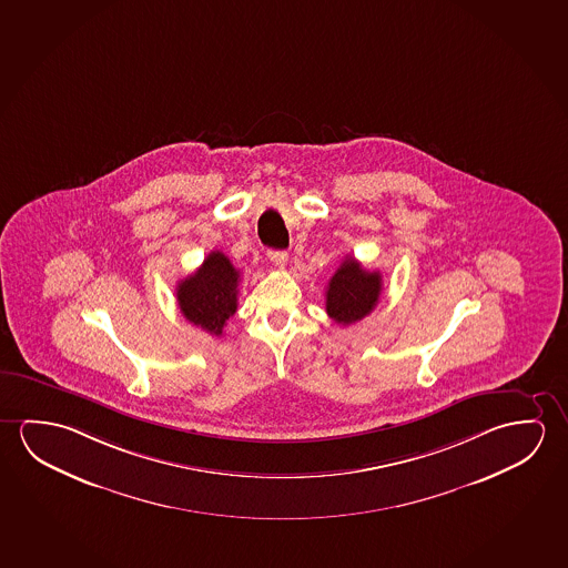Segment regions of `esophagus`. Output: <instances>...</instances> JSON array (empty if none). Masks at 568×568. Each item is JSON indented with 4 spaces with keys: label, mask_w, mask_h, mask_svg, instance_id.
Returning a JSON list of instances; mask_svg holds the SVG:
<instances>
[{
    "label": "esophagus",
    "mask_w": 568,
    "mask_h": 568,
    "mask_svg": "<svg viewBox=\"0 0 568 568\" xmlns=\"http://www.w3.org/2000/svg\"><path fill=\"white\" fill-rule=\"evenodd\" d=\"M268 258L278 268H284L288 264V254L284 253V251H268Z\"/></svg>",
    "instance_id": "34e87169"
}]
</instances>
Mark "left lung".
<instances>
[{"label": "left lung", "instance_id": "1", "mask_svg": "<svg viewBox=\"0 0 568 568\" xmlns=\"http://www.w3.org/2000/svg\"><path fill=\"white\" fill-rule=\"evenodd\" d=\"M381 290V272L365 271L353 256H345L325 290V312L335 324H355L377 306Z\"/></svg>", "mask_w": 568, "mask_h": 568}]
</instances>
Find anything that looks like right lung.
Instances as JSON below:
<instances>
[{"instance_id": "right-lung-1", "label": "right lung", "mask_w": 568, "mask_h": 568, "mask_svg": "<svg viewBox=\"0 0 568 568\" xmlns=\"http://www.w3.org/2000/svg\"><path fill=\"white\" fill-rule=\"evenodd\" d=\"M241 272L225 254H209L191 276L178 286V304L181 314L211 335H223L229 317L236 312Z\"/></svg>"}]
</instances>
